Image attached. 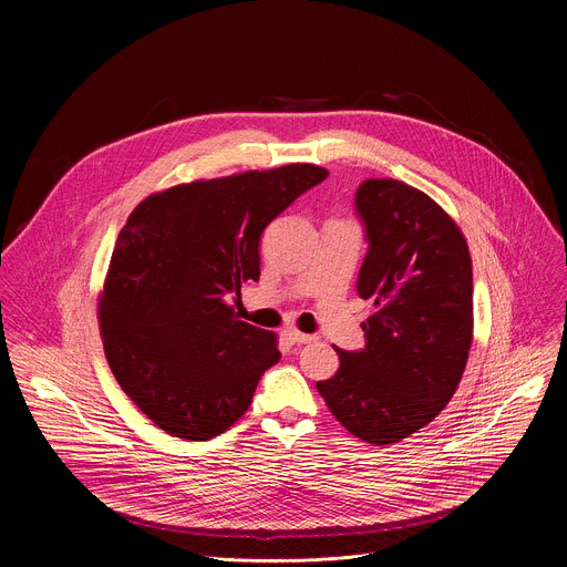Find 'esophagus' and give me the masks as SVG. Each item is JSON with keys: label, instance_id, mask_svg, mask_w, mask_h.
Instances as JSON below:
<instances>
[{"label": "esophagus", "instance_id": "obj_1", "mask_svg": "<svg viewBox=\"0 0 567 567\" xmlns=\"http://www.w3.org/2000/svg\"><path fill=\"white\" fill-rule=\"evenodd\" d=\"M285 337H287L293 346H302V343H311V341H316V337H313V334H305V332H298V330H287V332H285Z\"/></svg>", "mask_w": 567, "mask_h": 567}]
</instances>
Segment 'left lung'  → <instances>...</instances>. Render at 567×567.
<instances>
[{"mask_svg": "<svg viewBox=\"0 0 567 567\" xmlns=\"http://www.w3.org/2000/svg\"><path fill=\"white\" fill-rule=\"evenodd\" d=\"M370 241L357 291L372 300L365 348L339 350L316 388L332 415L368 444H394L451 401L473 341V269L453 217L426 193L368 179L354 202Z\"/></svg>", "mask_w": 567, "mask_h": 567, "instance_id": "left-lung-1", "label": "left lung"}]
</instances>
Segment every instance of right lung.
Listing matches in <instances>:
<instances>
[{"mask_svg":"<svg viewBox=\"0 0 567 567\" xmlns=\"http://www.w3.org/2000/svg\"><path fill=\"white\" fill-rule=\"evenodd\" d=\"M328 175L289 164L199 179L150 195L127 217L99 326L118 385L161 431L202 442L249 411L280 359L278 337L239 320L228 300L260 278L267 224Z\"/></svg>","mask_w":567,"mask_h":567,"instance_id":"add662e5","label":"right lung"}]
</instances>
